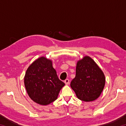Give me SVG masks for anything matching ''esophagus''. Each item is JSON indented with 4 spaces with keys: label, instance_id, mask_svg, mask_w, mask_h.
<instances>
[{
    "label": "esophagus",
    "instance_id": "obj_1",
    "mask_svg": "<svg viewBox=\"0 0 126 126\" xmlns=\"http://www.w3.org/2000/svg\"><path fill=\"white\" fill-rule=\"evenodd\" d=\"M64 83H65V84H67V85H68V84H69V79H66L64 80Z\"/></svg>",
    "mask_w": 126,
    "mask_h": 126
}]
</instances>
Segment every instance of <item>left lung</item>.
Returning a JSON list of instances; mask_svg holds the SVG:
<instances>
[{"label":"left lung","mask_w":126,"mask_h":126,"mask_svg":"<svg viewBox=\"0 0 126 126\" xmlns=\"http://www.w3.org/2000/svg\"><path fill=\"white\" fill-rule=\"evenodd\" d=\"M105 84V77L102 70L89 57L79 61L76 77L71 87L78 99L85 102L94 101L99 97Z\"/></svg>","instance_id":"obj_1"}]
</instances>
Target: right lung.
<instances>
[{
	"label": "right lung",
	"mask_w": 126,
	"mask_h": 126,
	"mask_svg": "<svg viewBox=\"0 0 126 126\" xmlns=\"http://www.w3.org/2000/svg\"><path fill=\"white\" fill-rule=\"evenodd\" d=\"M24 84L29 97L41 105H47L56 100L65 85L58 78L52 61L43 57L35 61L28 68Z\"/></svg>",
	"instance_id": "right-lung-1"
}]
</instances>
